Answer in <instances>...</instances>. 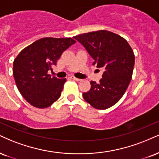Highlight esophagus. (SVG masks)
Returning a JSON list of instances; mask_svg holds the SVG:
<instances>
[{
    "label": "esophagus",
    "instance_id": "1",
    "mask_svg": "<svg viewBox=\"0 0 159 159\" xmlns=\"http://www.w3.org/2000/svg\"><path fill=\"white\" fill-rule=\"evenodd\" d=\"M70 78H71L72 80H74V81H81V79H79V78H77L74 77V76H71V77H70Z\"/></svg>",
    "mask_w": 159,
    "mask_h": 159
}]
</instances>
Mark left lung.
<instances>
[{"mask_svg":"<svg viewBox=\"0 0 159 159\" xmlns=\"http://www.w3.org/2000/svg\"><path fill=\"white\" fill-rule=\"evenodd\" d=\"M94 59L93 65L104 73L98 84L90 81L91 88L83 93L84 100L98 110H106L123 96L133 75L135 55L128 42L117 34L99 30L73 37Z\"/></svg>","mask_w":159,"mask_h":159,"instance_id":"obj_1","label":"left lung"}]
</instances>
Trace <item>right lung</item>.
<instances>
[{
  "mask_svg": "<svg viewBox=\"0 0 159 159\" xmlns=\"http://www.w3.org/2000/svg\"><path fill=\"white\" fill-rule=\"evenodd\" d=\"M75 41L71 38H43L30 44L13 62V76L19 92L37 108H47L60 98L66 78L51 77L49 70Z\"/></svg>",
  "mask_w": 159,
  "mask_h": 159,
  "instance_id": "1",
  "label": "right lung"
}]
</instances>
